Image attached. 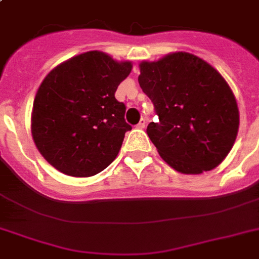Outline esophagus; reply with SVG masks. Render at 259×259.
<instances>
[{
	"instance_id": "obj_1",
	"label": "esophagus",
	"mask_w": 259,
	"mask_h": 259,
	"mask_svg": "<svg viewBox=\"0 0 259 259\" xmlns=\"http://www.w3.org/2000/svg\"><path fill=\"white\" fill-rule=\"evenodd\" d=\"M145 126H146V121H145V119H144V118H141V121L138 122L137 127H138V129H144Z\"/></svg>"
}]
</instances>
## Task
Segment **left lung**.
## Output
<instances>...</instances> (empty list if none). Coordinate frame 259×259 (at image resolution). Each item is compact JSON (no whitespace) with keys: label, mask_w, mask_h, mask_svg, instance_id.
<instances>
[{"label":"left lung","mask_w":259,"mask_h":259,"mask_svg":"<svg viewBox=\"0 0 259 259\" xmlns=\"http://www.w3.org/2000/svg\"><path fill=\"white\" fill-rule=\"evenodd\" d=\"M140 72L138 83L158 115L146 133L162 160L185 175L217 168L239 129L237 101L225 78L188 52L144 60Z\"/></svg>","instance_id":"left-lung-1"}]
</instances>
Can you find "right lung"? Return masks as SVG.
<instances>
[{
	"label": "right lung",
	"instance_id": "obj_1",
	"mask_svg": "<svg viewBox=\"0 0 259 259\" xmlns=\"http://www.w3.org/2000/svg\"><path fill=\"white\" fill-rule=\"evenodd\" d=\"M133 64L102 51H89L56 66L38 87L30 130L34 145L64 175L90 177L119 153L132 126L125 105L114 97Z\"/></svg>",
	"mask_w": 259,
	"mask_h": 259
}]
</instances>
